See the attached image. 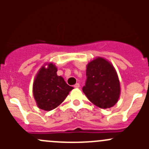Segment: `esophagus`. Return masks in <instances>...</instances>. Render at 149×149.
Wrapping results in <instances>:
<instances>
[{"instance_id":"obj_1","label":"esophagus","mask_w":149,"mask_h":149,"mask_svg":"<svg viewBox=\"0 0 149 149\" xmlns=\"http://www.w3.org/2000/svg\"><path fill=\"white\" fill-rule=\"evenodd\" d=\"M74 87H75V88H79V87H80V84H79V83L76 84L74 85Z\"/></svg>"}]
</instances>
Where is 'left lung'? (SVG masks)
Segmentation results:
<instances>
[{
    "instance_id": "left-lung-1",
    "label": "left lung",
    "mask_w": 149,
    "mask_h": 149,
    "mask_svg": "<svg viewBox=\"0 0 149 149\" xmlns=\"http://www.w3.org/2000/svg\"><path fill=\"white\" fill-rule=\"evenodd\" d=\"M91 102L102 109L112 107L120 93V81L114 67L104 58L91 61L86 68V80L82 88Z\"/></svg>"
}]
</instances>
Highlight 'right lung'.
<instances>
[{
  "label": "right lung",
  "instance_id": "1",
  "mask_svg": "<svg viewBox=\"0 0 149 149\" xmlns=\"http://www.w3.org/2000/svg\"><path fill=\"white\" fill-rule=\"evenodd\" d=\"M57 68L49 63L47 68L40 69L34 80L33 94L40 109L50 111L56 108L73 88L57 75Z\"/></svg>",
  "mask_w": 149,
  "mask_h": 149
}]
</instances>
